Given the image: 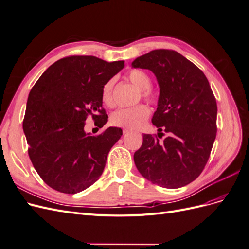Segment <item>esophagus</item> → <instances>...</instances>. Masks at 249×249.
<instances>
[{"instance_id": "obj_1", "label": "esophagus", "mask_w": 249, "mask_h": 249, "mask_svg": "<svg viewBox=\"0 0 249 249\" xmlns=\"http://www.w3.org/2000/svg\"><path fill=\"white\" fill-rule=\"evenodd\" d=\"M123 132H124V135H126V134H129V133H131L132 131H131L130 129H124V130H123Z\"/></svg>"}]
</instances>
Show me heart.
Segmentation results:
<instances>
[{"label": "heart", "mask_w": 249, "mask_h": 249, "mask_svg": "<svg viewBox=\"0 0 249 249\" xmlns=\"http://www.w3.org/2000/svg\"><path fill=\"white\" fill-rule=\"evenodd\" d=\"M127 79L131 83L140 89L141 96L147 101L153 102L156 99V94L150 88V77L148 73L141 70H132L127 73ZM113 86H114V80L107 81L102 87L101 100L105 106L109 108L114 107V97H113ZM149 116V109L146 105H137L132 108L118 109L113 112L110 117V122L113 125L119 127H125V129H139L145 124L146 119Z\"/></svg>", "instance_id": "obj_1"}]
</instances>
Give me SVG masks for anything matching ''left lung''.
I'll use <instances>...</instances> for the list:
<instances>
[{
    "mask_svg": "<svg viewBox=\"0 0 249 249\" xmlns=\"http://www.w3.org/2000/svg\"><path fill=\"white\" fill-rule=\"evenodd\" d=\"M134 69L152 71L160 87L153 124L163 142L144 134L134 154L137 169L153 184L175 189L190 184L205 168L216 138L217 104L198 67L172 50H155L136 58Z\"/></svg>",
    "mask_w": 249,
    "mask_h": 249,
    "instance_id": "8db88e82",
    "label": "left lung"
}]
</instances>
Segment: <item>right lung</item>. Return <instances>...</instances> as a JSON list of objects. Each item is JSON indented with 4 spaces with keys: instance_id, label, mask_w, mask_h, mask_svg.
Listing matches in <instances>:
<instances>
[{
    "instance_id": "obj_1",
    "label": "right lung",
    "mask_w": 249,
    "mask_h": 249,
    "mask_svg": "<svg viewBox=\"0 0 249 249\" xmlns=\"http://www.w3.org/2000/svg\"><path fill=\"white\" fill-rule=\"evenodd\" d=\"M124 66V61L107 62L94 56L65 57L52 64L32 87L22 129L30 160L53 189L74 194L102 176L123 130L110 126L91 136L84 126L89 115L99 127L108 122L102 87Z\"/></svg>"
}]
</instances>
